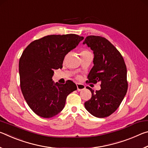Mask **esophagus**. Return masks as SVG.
Returning a JSON list of instances; mask_svg holds the SVG:
<instances>
[{"label": "esophagus", "mask_w": 148, "mask_h": 148, "mask_svg": "<svg viewBox=\"0 0 148 148\" xmlns=\"http://www.w3.org/2000/svg\"><path fill=\"white\" fill-rule=\"evenodd\" d=\"M76 86H77V90L78 91H82V90H84V89H86V86H85L84 84H76Z\"/></svg>", "instance_id": "1"}]
</instances>
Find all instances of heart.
Returning <instances> with one entry per match:
<instances>
[{"label":"heart","instance_id":"b5f03b06","mask_svg":"<svg viewBox=\"0 0 148 148\" xmlns=\"http://www.w3.org/2000/svg\"><path fill=\"white\" fill-rule=\"evenodd\" d=\"M88 53H91L89 51H87V50H82V52H81V55L82 56H83V55H85V54H88Z\"/></svg>","mask_w":148,"mask_h":148}]
</instances>
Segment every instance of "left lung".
I'll use <instances>...</instances> for the list:
<instances>
[{
  "instance_id": "8db88e82",
  "label": "left lung",
  "mask_w": 148,
  "mask_h": 148,
  "mask_svg": "<svg viewBox=\"0 0 148 148\" xmlns=\"http://www.w3.org/2000/svg\"><path fill=\"white\" fill-rule=\"evenodd\" d=\"M93 51L94 66L87 76L88 83H101V89L94 91L85 108L95 117L103 118L118 108L128 89L127 67L121 54L104 37L88 36L84 42Z\"/></svg>"
}]
</instances>
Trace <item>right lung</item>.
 Here are the masks:
<instances>
[{
	"mask_svg": "<svg viewBox=\"0 0 148 148\" xmlns=\"http://www.w3.org/2000/svg\"><path fill=\"white\" fill-rule=\"evenodd\" d=\"M83 36L77 34L48 35L32 42L20 57V86L27 104L35 114L50 118L64 108L68 95L77 89L73 82L53 83L54 70L62 69L66 55Z\"/></svg>",
	"mask_w": 148,
	"mask_h": 148,
	"instance_id": "add662e5",
	"label": "right lung"
}]
</instances>
